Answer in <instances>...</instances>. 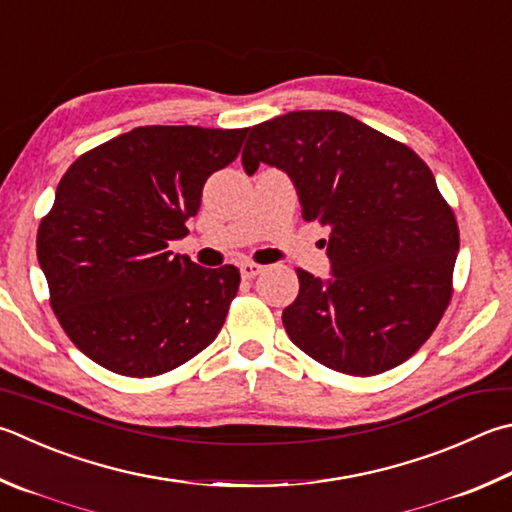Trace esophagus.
Masks as SVG:
<instances>
[{
	"label": "esophagus",
	"instance_id": "34e87169",
	"mask_svg": "<svg viewBox=\"0 0 512 512\" xmlns=\"http://www.w3.org/2000/svg\"><path fill=\"white\" fill-rule=\"evenodd\" d=\"M239 271H241V277H244V280H253V277H257L259 273L264 271V266H259L255 262H244L239 266Z\"/></svg>",
	"mask_w": 512,
	"mask_h": 512
}]
</instances>
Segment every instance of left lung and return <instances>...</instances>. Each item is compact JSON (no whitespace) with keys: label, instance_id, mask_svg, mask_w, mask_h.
I'll return each instance as SVG.
<instances>
[{"label":"left lung","instance_id":"obj_1","mask_svg":"<svg viewBox=\"0 0 512 512\" xmlns=\"http://www.w3.org/2000/svg\"><path fill=\"white\" fill-rule=\"evenodd\" d=\"M248 174L291 176L304 221L329 228L333 277L297 271L282 313L295 347L349 376L394 369L423 347L452 300L459 226L427 163L342 111H291L250 127Z\"/></svg>","mask_w":512,"mask_h":512}]
</instances>
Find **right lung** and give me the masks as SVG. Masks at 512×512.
<instances>
[{
	"label": "right lung",
	"mask_w": 512,
	"mask_h": 512,
	"mask_svg": "<svg viewBox=\"0 0 512 512\" xmlns=\"http://www.w3.org/2000/svg\"><path fill=\"white\" fill-rule=\"evenodd\" d=\"M248 129L136 127L73 161L37 228V259L60 327L114 374L181 367L224 327L239 268L172 257L212 172L237 159Z\"/></svg>",
	"instance_id": "obj_1"
}]
</instances>
